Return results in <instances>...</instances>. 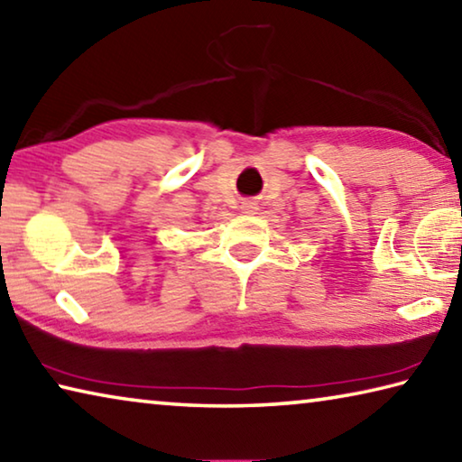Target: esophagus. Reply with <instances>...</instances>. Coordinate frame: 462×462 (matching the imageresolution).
<instances>
[{
  "mask_svg": "<svg viewBox=\"0 0 462 462\" xmlns=\"http://www.w3.org/2000/svg\"><path fill=\"white\" fill-rule=\"evenodd\" d=\"M256 209H259V203H256V201L242 203V212H245V214H256Z\"/></svg>",
  "mask_w": 462,
  "mask_h": 462,
  "instance_id": "1",
  "label": "esophagus"
}]
</instances>
